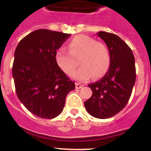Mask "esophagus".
<instances>
[{
    "label": "esophagus",
    "instance_id": "obj_1",
    "mask_svg": "<svg viewBox=\"0 0 151 151\" xmlns=\"http://www.w3.org/2000/svg\"><path fill=\"white\" fill-rule=\"evenodd\" d=\"M82 86H83V85H81V84H79V83H76V88L77 89L82 88Z\"/></svg>",
    "mask_w": 151,
    "mask_h": 151
}]
</instances>
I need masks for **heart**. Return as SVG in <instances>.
<instances>
[{
  "label": "heart",
  "mask_w": 151,
  "mask_h": 151,
  "mask_svg": "<svg viewBox=\"0 0 151 151\" xmlns=\"http://www.w3.org/2000/svg\"><path fill=\"white\" fill-rule=\"evenodd\" d=\"M69 51L60 48L55 54L58 67L66 74H70L76 68L79 60L82 67L74 72L72 77L85 82L89 78H102L110 68V54L107 47L89 36L80 35L69 41Z\"/></svg>",
  "instance_id": "heart-1"
}]
</instances>
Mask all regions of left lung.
<instances>
[{
    "label": "left lung",
    "instance_id": "left-lung-1",
    "mask_svg": "<svg viewBox=\"0 0 151 151\" xmlns=\"http://www.w3.org/2000/svg\"><path fill=\"white\" fill-rule=\"evenodd\" d=\"M107 45L110 65L100 81L89 84L93 94L84 104L88 113L98 119L115 116L126 106L136 78L134 57L125 41L115 34L97 33Z\"/></svg>",
    "mask_w": 151,
    "mask_h": 151
}]
</instances>
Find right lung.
Here are the masks:
<instances>
[{
  "instance_id": "obj_1",
  "label": "right lung",
  "mask_w": 151,
  "mask_h": 151,
  "mask_svg": "<svg viewBox=\"0 0 151 151\" xmlns=\"http://www.w3.org/2000/svg\"><path fill=\"white\" fill-rule=\"evenodd\" d=\"M70 34L38 29L22 38L14 53L12 69L17 97L29 111L53 119L63 110L66 95L75 89L56 63L55 54Z\"/></svg>"
}]
</instances>
